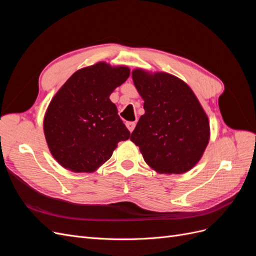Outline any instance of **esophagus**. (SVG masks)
I'll return each mask as SVG.
<instances>
[{
	"label": "esophagus",
	"mask_w": 256,
	"mask_h": 256,
	"mask_svg": "<svg viewBox=\"0 0 256 256\" xmlns=\"http://www.w3.org/2000/svg\"><path fill=\"white\" fill-rule=\"evenodd\" d=\"M126 126H127V128L129 129L130 132H132L134 127H136V122H126Z\"/></svg>",
	"instance_id": "esophagus-1"
}]
</instances>
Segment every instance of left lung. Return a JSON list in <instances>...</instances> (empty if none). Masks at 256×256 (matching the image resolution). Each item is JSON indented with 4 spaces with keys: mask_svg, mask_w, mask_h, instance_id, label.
<instances>
[{
    "mask_svg": "<svg viewBox=\"0 0 256 256\" xmlns=\"http://www.w3.org/2000/svg\"><path fill=\"white\" fill-rule=\"evenodd\" d=\"M145 114L130 140L154 171L182 174L194 166L209 141V122L187 84L166 72H132Z\"/></svg>",
    "mask_w": 256,
    "mask_h": 256,
    "instance_id": "obj_1",
    "label": "left lung"
}]
</instances>
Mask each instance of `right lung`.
Listing matches in <instances>:
<instances>
[{"label":"right lung","mask_w":256,"mask_h":256,"mask_svg":"<svg viewBox=\"0 0 256 256\" xmlns=\"http://www.w3.org/2000/svg\"><path fill=\"white\" fill-rule=\"evenodd\" d=\"M130 74L127 67L98 63L74 72L56 92L44 130L52 156L72 172H92L130 138L111 92Z\"/></svg>","instance_id":"right-lung-1"}]
</instances>
